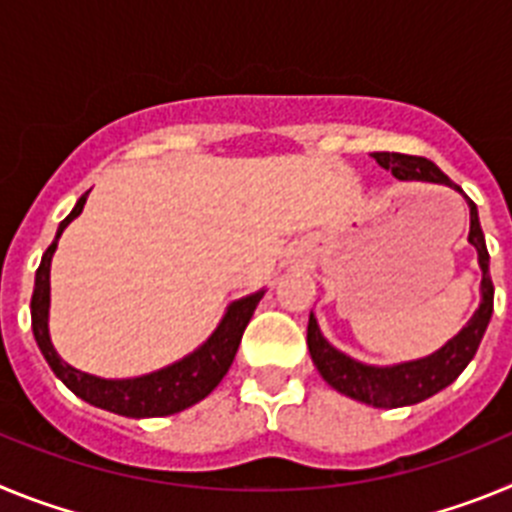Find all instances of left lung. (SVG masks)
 <instances>
[{"label":"left lung","mask_w":512,"mask_h":512,"mask_svg":"<svg viewBox=\"0 0 512 512\" xmlns=\"http://www.w3.org/2000/svg\"><path fill=\"white\" fill-rule=\"evenodd\" d=\"M372 156L377 158V164L382 169L392 171L402 182H413L415 179V182H436L446 184V187H456V184H451L449 176L443 174L433 161H428L423 156H408V153L390 151H377ZM467 202L469 243L477 248L479 269H482V284H479L482 302H479L472 320L446 346H441L436 354L425 356V359L405 361V364L395 366H369L330 346L323 338V333H320L315 315H310V323H307V348H310V356L315 361V366H318L320 377L333 390H338L346 397H354L359 402H366L372 408H405V405L428 400L431 395L441 392L443 387H449L467 369V364L477 354L479 341L485 336L487 323L492 318V300H495L485 233L479 228L477 205L472 200Z\"/></svg>","instance_id":"left-lung-1"}]
</instances>
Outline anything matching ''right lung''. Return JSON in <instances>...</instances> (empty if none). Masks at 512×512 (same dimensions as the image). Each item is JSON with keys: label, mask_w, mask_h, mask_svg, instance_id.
Returning <instances> with one entry per match:
<instances>
[{"label": "right lung", "mask_w": 512, "mask_h": 512, "mask_svg": "<svg viewBox=\"0 0 512 512\" xmlns=\"http://www.w3.org/2000/svg\"><path fill=\"white\" fill-rule=\"evenodd\" d=\"M89 192L81 194L71 215L58 225L56 241L43 253L38 271H35L33 302H30V315H33V333L38 348L43 351L45 361L53 369L76 397L94 405V408L110 410V413L125 415V418H161V415H174L192 408L194 402L205 400L215 390L220 379L228 374L230 364L235 359V351L241 346L243 330L251 320L253 310L264 297V289L256 295L241 297L228 307L225 318L215 328L210 338L202 343L197 351L184 356L182 361L158 369V372L143 374L135 379H102L94 374L79 372L71 364L61 359L53 348L48 336V307H51V259L56 253L58 238L66 230V225L81 215Z\"/></svg>", "instance_id": "1"}]
</instances>
